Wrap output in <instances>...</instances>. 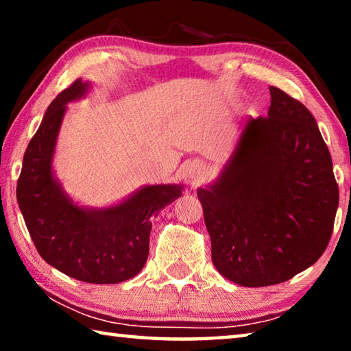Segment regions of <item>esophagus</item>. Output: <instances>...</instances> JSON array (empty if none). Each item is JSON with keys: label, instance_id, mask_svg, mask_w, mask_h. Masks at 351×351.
Segmentation results:
<instances>
[{"label": "esophagus", "instance_id": "esophagus-1", "mask_svg": "<svg viewBox=\"0 0 351 351\" xmlns=\"http://www.w3.org/2000/svg\"><path fill=\"white\" fill-rule=\"evenodd\" d=\"M187 173L190 178H192L193 182H199L206 173V167L203 165V162L193 161L187 165Z\"/></svg>", "mask_w": 351, "mask_h": 351}]
</instances>
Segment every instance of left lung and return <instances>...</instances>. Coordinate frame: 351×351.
I'll return each mask as SVG.
<instances>
[{
  "label": "left lung",
  "instance_id": "obj_1",
  "mask_svg": "<svg viewBox=\"0 0 351 351\" xmlns=\"http://www.w3.org/2000/svg\"><path fill=\"white\" fill-rule=\"evenodd\" d=\"M247 117L217 181L198 189L212 261L241 287L287 282L328 246L339 204L328 147L310 111L276 86Z\"/></svg>",
  "mask_w": 351,
  "mask_h": 351
}]
</instances>
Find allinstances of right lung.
Returning a JSON list of instances; mask_svg holds the SVG:
<instances>
[{
  "label": "right lung",
  "mask_w": 351,
  "mask_h": 351,
  "mask_svg": "<svg viewBox=\"0 0 351 351\" xmlns=\"http://www.w3.org/2000/svg\"><path fill=\"white\" fill-rule=\"evenodd\" d=\"M77 79L47 106L29 142L16 201L38 254L63 274L86 283H119L139 274L148 257L152 217L181 197V184L136 190L122 203L93 209L71 199L54 176L52 159L66 104L86 96Z\"/></svg>",
  "instance_id": "add662e5"
}]
</instances>
